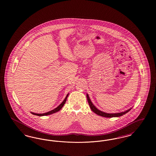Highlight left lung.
<instances>
[{
  "instance_id": "8db88e82",
  "label": "left lung",
  "mask_w": 156,
  "mask_h": 156,
  "mask_svg": "<svg viewBox=\"0 0 156 156\" xmlns=\"http://www.w3.org/2000/svg\"><path fill=\"white\" fill-rule=\"evenodd\" d=\"M87 100L88 101L90 108L91 109V110L94 112V113H95L97 115L103 116V117H105V118H113V117H119L123 115H125L126 113H127L129 111H130L131 109L127 110L125 112H120V113H105L104 112L101 111L99 110H98L97 108L92 104L91 101L89 99V96L88 94H87Z\"/></svg>"
}]
</instances>
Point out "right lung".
Segmentation results:
<instances>
[{"label":"right lung","mask_w":156,"mask_h":156,"mask_svg":"<svg viewBox=\"0 0 156 156\" xmlns=\"http://www.w3.org/2000/svg\"><path fill=\"white\" fill-rule=\"evenodd\" d=\"M68 95H69V94H67V95L66 96V97L65 99L63 101V102H62L61 104L59 105V106H58V107H57L55 109H53L52 111L48 112H47V113H41V114L35 113H32L33 115H37V116H42L49 115H51V114H52V113H55V112H57L59 111H60V109L63 107V106L64 105V104H66V101H67V98H68Z\"/></svg>","instance_id":"right-lung-1"}]
</instances>
